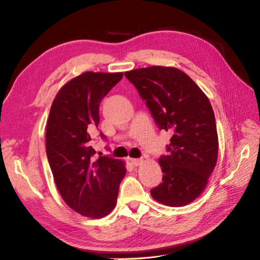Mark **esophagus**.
<instances>
[{
	"label": "esophagus",
	"instance_id": "1",
	"mask_svg": "<svg viewBox=\"0 0 260 260\" xmlns=\"http://www.w3.org/2000/svg\"><path fill=\"white\" fill-rule=\"evenodd\" d=\"M143 159L142 158H131V162L134 166H140L143 164Z\"/></svg>",
	"mask_w": 260,
	"mask_h": 260
}]
</instances>
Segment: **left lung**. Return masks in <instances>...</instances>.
<instances>
[{
    "label": "left lung",
    "mask_w": 260,
    "mask_h": 260,
    "mask_svg": "<svg viewBox=\"0 0 260 260\" xmlns=\"http://www.w3.org/2000/svg\"><path fill=\"white\" fill-rule=\"evenodd\" d=\"M159 129L172 132L158 160L162 182L150 189L156 201L178 207L202 194L218 155L214 111L207 96L178 69L150 66L125 72Z\"/></svg>",
    "instance_id": "1"
}]
</instances>
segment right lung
Instances as JSON below:
<instances>
[{
  "mask_svg": "<svg viewBox=\"0 0 260 260\" xmlns=\"http://www.w3.org/2000/svg\"><path fill=\"white\" fill-rule=\"evenodd\" d=\"M122 77L94 72L74 77L59 89L47 119L46 155L57 189L72 209L90 218L112 212L126 174L124 161L102 154L95 158L92 146L101 102Z\"/></svg>",
  "mask_w": 260,
  "mask_h": 260,
  "instance_id": "right-lung-1",
  "label": "right lung"
}]
</instances>
